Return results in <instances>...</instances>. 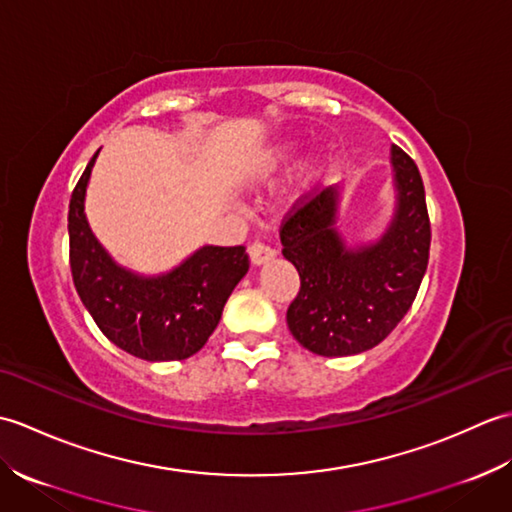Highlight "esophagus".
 Instances as JSON below:
<instances>
[{"mask_svg": "<svg viewBox=\"0 0 512 512\" xmlns=\"http://www.w3.org/2000/svg\"><path fill=\"white\" fill-rule=\"evenodd\" d=\"M248 255H250V262H253L255 266H259V264H266V262H270V259H273L277 253H275V248L273 246H268V244H264V242H253L248 246Z\"/></svg>", "mask_w": 512, "mask_h": 512, "instance_id": "34e87169", "label": "esophagus"}]
</instances>
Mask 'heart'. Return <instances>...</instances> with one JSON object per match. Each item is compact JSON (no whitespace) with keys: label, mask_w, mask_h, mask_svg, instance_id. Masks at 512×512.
<instances>
[{"label":"heart","mask_w":512,"mask_h":512,"mask_svg":"<svg viewBox=\"0 0 512 512\" xmlns=\"http://www.w3.org/2000/svg\"><path fill=\"white\" fill-rule=\"evenodd\" d=\"M312 171H314V162H308V165L303 167V171H301V178L308 180L312 176Z\"/></svg>","instance_id":"obj_1"}]
</instances>
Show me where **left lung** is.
<instances>
[{"instance_id":"1","label":"left lung","mask_w":512,"mask_h":512,"mask_svg":"<svg viewBox=\"0 0 512 512\" xmlns=\"http://www.w3.org/2000/svg\"><path fill=\"white\" fill-rule=\"evenodd\" d=\"M391 162L398 209L376 244H343L334 228V189L301 195L281 220V253L301 279L286 321L292 336L319 356L372 350L418 295L431 246L424 184L416 162L400 147L391 149Z\"/></svg>"}]
</instances>
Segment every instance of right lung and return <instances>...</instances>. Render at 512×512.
I'll return each mask as SVG.
<instances>
[{"instance_id": "1", "label": "right lung", "mask_w": 512, "mask_h": 512, "mask_svg": "<svg viewBox=\"0 0 512 512\" xmlns=\"http://www.w3.org/2000/svg\"><path fill=\"white\" fill-rule=\"evenodd\" d=\"M99 151L76 182L68 211L74 288L99 330L143 361H182L220 323L226 299L248 273L244 246H204L162 277H138L116 266L96 242L83 213L85 187Z\"/></svg>"}]
</instances>
